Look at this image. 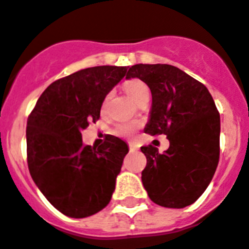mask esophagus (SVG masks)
<instances>
[{"mask_svg": "<svg viewBox=\"0 0 249 249\" xmlns=\"http://www.w3.org/2000/svg\"><path fill=\"white\" fill-rule=\"evenodd\" d=\"M129 149H130V150H138V145L135 143H129Z\"/></svg>", "mask_w": 249, "mask_h": 249, "instance_id": "34e87169", "label": "esophagus"}]
</instances>
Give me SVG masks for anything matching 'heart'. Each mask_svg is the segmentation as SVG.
I'll list each match as a JSON object with an SVG mask.
<instances>
[{
  "instance_id": "b5f03b06",
  "label": "heart",
  "mask_w": 249,
  "mask_h": 249,
  "mask_svg": "<svg viewBox=\"0 0 249 249\" xmlns=\"http://www.w3.org/2000/svg\"><path fill=\"white\" fill-rule=\"evenodd\" d=\"M124 89L125 92L128 93L129 97L135 102L141 99L144 93L149 92L147 85L139 79H130L128 82H125ZM138 128H139L138 123H121V124H118L115 126L114 134L120 138H131L135 134Z\"/></svg>"
}]
</instances>
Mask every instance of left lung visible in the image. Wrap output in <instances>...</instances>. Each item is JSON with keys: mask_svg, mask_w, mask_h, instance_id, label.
<instances>
[{"mask_svg": "<svg viewBox=\"0 0 249 249\" xmlns=\"http://www.w3.org/2000/svg\"><path fill=\"white\" fill-rule=\"evenodd\" d=\"M139 78L150 89L152 107L144 131L164 134L170 147L153 145L142 182L149 199L164 208L182 209L199 199L212 182L219 162L220 115L205 86L170 64H135L126 79Z\"/></svg>", "mask_w": 249, "mask_h": 249, "instance_id": "8db88e82", "label": "left lung"}]
</instances>
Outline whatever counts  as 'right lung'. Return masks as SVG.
I'll return each instance as SVG.
<instances>
[{
  "instance_id": "add662e5",
  "label": "right lung",
  "mask_w": 249,
  "mask_h": 249,
  "mask_svg": "<svg viewBox=\"0 0 249 249\" xmlns=\"http://www.w3.org/2000/svg\"><path fill=\"white\" fill-rule=\"evenodd\" d=\"M128 68L91 67L60 78L37 100L26 125L28 166L48 201L70 218H87L111 200L129 152L107 135L99 148L85 145L82 130L100 118L102 102Z\"/></svg>"
}]
</instances>
